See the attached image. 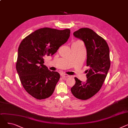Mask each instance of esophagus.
I'll return each mask as SVG.
<instances>
[{"instance_id": "34e87169", "label": "esophagus", "mask_w": 128, "mask_h": 128, "mask_svg": "<svg viewBox=\"0 0 128 128\" xmlns=\"http://www.w3.org/2000/svg\"><path fill=\"white\" fill-rule=\"evenodd\" d=\"M61 77L63 78H68V77H70V76L68 75V74H64V73H62L61 74Z\"/></svg>"}]
</instances>
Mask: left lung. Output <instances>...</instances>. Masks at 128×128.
Here are the masks:
<instances>
[{
	"label": "left lung",
	"mask_w": 128,
	"mask_h": 128,
	"mask_svg": "<svg viewBox=\"0 0 128 128\" xmlns=\"http://www.w3.org/2000/svg\"><path fill=\"white\" fill-rule=\"evenodd\" d=\"M76 38L82 40L86 49L87 78L82 82L75 77L76 83L71 92L76 98L88 100L97 93L104 83L110 68V48L105 40L91 29L82 28L74 32Z\"/></svg>",
	"instance_id": "obj_1"
}]
</instances>
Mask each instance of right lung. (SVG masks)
Returning a JSON list of instances; mask_svg holds the SVG:
<instances>
[{"label":"right lung","mask_w":128,"mask_h":128,"mask_svg":"<svg viewBox=\"0 0 128 128\" xmlns=\"http://www.w3.org/2000/svg\"><path fill=\"white\" fill-rule=\"evenodd\" d=\"M70 29L40 28L23 39L18 48L16 69L25 90L32 97H50L60 79V74L50 71L44 57L52 56L70 36Z\"/></svg>","instance_id":"right-lung-1"}]
</instances>
